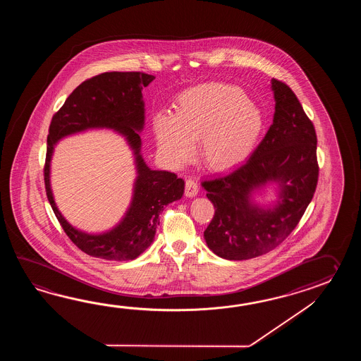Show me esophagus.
<instances>
[{"label":"esophagus","instance_id":"34e87169","mask_svg":"<svg viewBox=\"0 0 361 361\" xmlns=\"http://www.w3.org/2000/svg\"><path fill=\"white\" fill-rule=\"evenodd\" d=\"M184 193H185L187 197H195V196H197V193H199V185H197V183H196L193 179H187V180H185V190H184Z\"/></svg>","mask_w":361,"mask_h":361}]
</instances>
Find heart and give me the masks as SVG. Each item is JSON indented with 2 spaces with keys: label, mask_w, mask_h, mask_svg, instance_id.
<instances>
[{
  "label": "heart",
  "mask_w": 361,
  "mask_h": 361,
  "mask_svg": "<svg viewBox=\"0 0 361 361\" xmlns=\"http://www.w3.org/2000/svg\"><path fill=\"white\" fill-rule=\"evenodd\" d=\"M266 128L261 108L235 85L204 82L178 94L174 114L159 112L154 133L162 156L183 165L199 140L200 156L209 169L230 170L245 161Z\"/></svg>",
  "instance_id": "1"
}]
</instances>
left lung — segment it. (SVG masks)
<instances>
[{"label": "left lung", "mask_w": 361, "mask_h": 361, "mask_svg": "<svg viewBox=\"0 0 361 361\" xmlns=\"http://www.w3.org/2000/svg\"><path fill=\"white\" fill-rule=\"evenodd\" d=\"M275 114L267 134L238 169L202 182L215 207L204 232L207 247L228 261L269 253L290 235L314 197L316 133L292 89L271 80ZM276 191L269 206L256 199Z\"/></svg>", "instance_id": "8db88e82"}]
</instances>
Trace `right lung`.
Returning <instances> with one entry per match:
<instances>
[{"instance_id":"add662e5","label":"right lung","mask_w":361,"mask_h":361,"mask_svg":"<svg viewBox=\"0 0 361 361\" xmlns=\"http://www.w3.org/2000/svg\"><path fill=\"white\" fill-rule=\"evenodd\" d=\"M154 80L140 72H106L78 85L55 114L47 135L45 187L47 199L73 244L92 257L107 261H133L154 243L159 215L182 199L184 180L166 170H152L142 154L140 133L146 123L142 90ZM112 130L123 136L135 156L137 177L131 204L109 231L86 233L72 226L56 207L51 190V159L61 138L89 130Z\"/></svg>"}]
</instances>
